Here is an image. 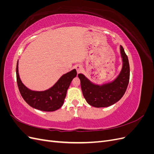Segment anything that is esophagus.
<instances>
[{
    "label": "esophagus",
    "instance_id": "34e87169",
    "mask_svg": "<svg viewBox=\"0 0 154 154\" xmlns=\"http://www.w3.org/2000/svg\"><path fill=\"white\" fill-rule=\"evenodd\" d=\"M76 71H77V72L78 73H80V72H81L82 71V66H76Z\"/></svg>",
    "mask_w": 154,
    "mask_h": 154
}]
</instances>
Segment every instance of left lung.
<instances>
[{"instance_id":"1","label":"left lung","mask_w":154,"mask_h":154,"mask_svg":"<svg viewBox=\"0 0 154 154\" xmlns=\"http://www.w3.org/2000/svg\"><path fill=\"white\" fill-rule=\"evenodd\" d=\"M123 67L118 76L111 83L98 85L91 83L82 74H78L81 88L87 103L94 107H106L118 102L127 90L130 79V66L127 55L120 46Z\"/></svg>"}]
</instances>
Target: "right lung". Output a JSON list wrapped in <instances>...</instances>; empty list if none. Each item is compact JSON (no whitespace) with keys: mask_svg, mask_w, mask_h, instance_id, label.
I'll list each match as a JSON object with an SVG mask.
<instances>
[{"mask_svg":"<svg viewBox=\"0 0 154 154\" xmlns=\"http://www.w3.org/2000/svg\"><path fill=\"white\" fill-rule=\"evenodd\" d=\"M16 74L18 89L26 103L36 109L53 112L60 109L63 104L67 91L72 79L76 77L77 72L76 69H73L63 74L52 87L44 91H31L23 84L18 74V62Z\"/></svg>","mask_w":154,"mask_h":154,"instance_id":"1","label":"right lung"}]
</instances>
